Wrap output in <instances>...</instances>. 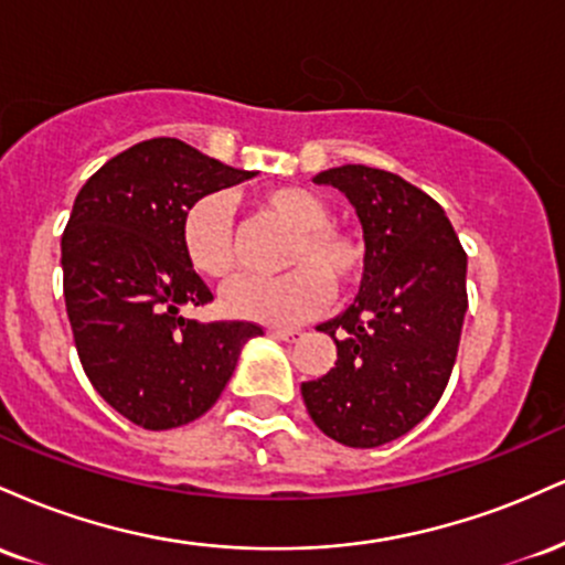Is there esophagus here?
<instances>
[{
  "label": "esophagus",
  "instance_id": "esophagus-1",
  "mask_svg": "<svg viewBox=\"0 0 565 565\" xmlns=\"http://www.w3.org/2000/svg\"><path fill=\"white\" fill-rule=\"evenodd\" d=\"M270 337H276V340H284V342H291L300 337V332H297V329H270Z\"/></svg>",
  "mask_w": 565,
  "mask_h": 565
}]
</instances>
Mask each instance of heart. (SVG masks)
<instances>
[{"label": "heart", "instance_id": "obj_1", "mask_svg": "<svg viewBox=\"0 0 565 565\" xmlns=\"http://www.w3.org/2000/svg\"><path fill=\"white\" fill-rule=\"evenodd\" d=\"M268 217L291 231L281 265L291 268L274 278L242 276L223 289V308L231 316L263 323H295L319 310L334 289H348L364 268L361 244L340 225L329 223L332 212L319 193L281 185L257 199ZM180 242L191 268L204 278H225L236 268L231 201L223 193H206L185 210Z\"/></svg>", "mask_w": 565, "mask_h": 565}]
</instances>
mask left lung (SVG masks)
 Wrapping results in <instances>:
<instances>
[{
    "label": "left lung",
    "instance_id": "left-lung-1",
    "mask_svg": "<svg viewBox=\"0 0 565 565\" xmlns=\"http://www.w3.org/2000/svg\"><path fill=\"white\" fill-rule=\"evenodd\" d=\"M313 183L345 193L366 255L355 302L316 327L334 340L337 361L302 382V401L337 444L374 449L423 423L446 391L468 310V255L438 201L398 174L345 164Z\"/></svg>",
    "mask_w": 565,
    "mask_h": 565
}]
</instances>
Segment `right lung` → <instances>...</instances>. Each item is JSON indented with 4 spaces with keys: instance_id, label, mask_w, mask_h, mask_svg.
<instances>
[{
    "instance_id": "add662e5",
    "label": "right lung",
    "mask_w": 565,
    "mask_h": 565,
    "mask_svg": "<svg viewBox=\"0 0 565 565\" xmlns=\"http://www.w3.org/2000/svg\"><path fill=\"white\" fill-rule=\"evenodd\" d=\"M249 178L183 140L153 138L108 159L74 201L61 265L76 353L103 401L146 430L210 412L244 342L263 334L249 321L180 313L212 302L180 242L185 210Z\"/></svg>"
}]
</instances>
